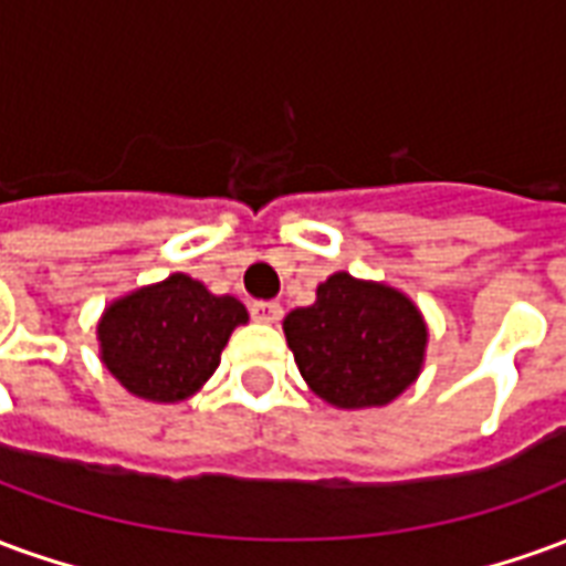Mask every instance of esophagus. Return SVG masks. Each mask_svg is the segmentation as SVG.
I'll list each match as a JSON object with an SVG mask.
<instances>
[{
  "mask_svg": "<svg viewBox=\"0 0 566 566\" xmlns=\"http://www.w3.org/2000/svg\"><path fill=\"white\" fill-rule=\"evenodd\" d=\"M251 318L260 321V324H279L282 306L275 300H258V303H251Z\"/></svg>",
  "mask_w": 566,
  "mask_h": 566,
  "instance_id": "1",
  "label": "esophagus"
}]
</instances>
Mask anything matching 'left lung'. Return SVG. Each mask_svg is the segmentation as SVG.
Returning <instances> with one entry per match:
<instances>
[{
  "instance_id": "1",
  "label": "left lung",
  "mask_w": 566,
  "mask_h": 566,
  "mask_svg": "<svg viewBox=\"0 0 566 566\" xmlns=\"http://www.w3.org/2000/svg\"><path fill=\"white\" fill-rule=\"evenodd\" d=\"M300 376L339 409L391 403L418 379L427 324L397 287L336 272L315 303L284 318Z\"/></svg>"
}]
</instances>
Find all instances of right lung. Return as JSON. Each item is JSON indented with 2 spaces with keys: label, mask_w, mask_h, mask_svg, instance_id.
Listing matches in <instances>:
<instances>
[{
  "label": "right lung",
  "mask_w": 566,
  "mask_h": 566,
  "mask_svg": "<svg viewBox=\"0 0 566 566\" xmlns=\"http://www.w3.org/2000/svg\"><path fill=\"white\" fill-rule=\"evenodd\" d=\"M245 321L235 296H214L202 282L175 272L115 300L96 336L103 364L129 394L178 403L211 379L230 333Z\"/></svg>",
  "instance_id": "1"
}]
</instances>
